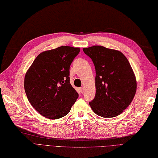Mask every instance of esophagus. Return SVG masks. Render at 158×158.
<instances>
[{
    "label": "esophagus",
    "instance_id": "esophagus-1",
    "mask_svg": "<svg viewBox=\"0 0 158 158\" xmlns=\"http://www.w3.org/2000/svg\"><path fill=\"white\" fill-rule=\"evenodd\" d=\"M84 90H85V88L83 87V86H82V87L80 88V91L81 93H84Z\"/></svg>",
    "mask_w": 158,
    "mask_h": 158
}]
</instances>
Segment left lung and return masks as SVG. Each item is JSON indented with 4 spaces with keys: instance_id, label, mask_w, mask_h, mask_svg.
Returning a JSON list of instances; mask_svg holds the SVG:
<instances>
[{
    "instance_id": "left-lung-1",
    "label": "left lung",
    "mask_w": 158,
    "mask_h": 158,
    "mask_svg": "<svg viewBox=\"0 0 158 158\" xmlns=\"http://www.w3.org/2000/svg\"><path fill=\"white\" fill-rule=\"evenodd\" d=\"M96 69L94 98L89 102L94 112L114 118L129 106L136 90V81L128 60L118 50L102 46L84 48Z\"/></svg>"
}]
</instances>
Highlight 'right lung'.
Here are the masks:
<instances>
[{"label":"right lung","mask_w":158,"mask_h":158,"mask_svg":"<svg viewBox=\"0 0 158 158\" xmlns=\"http://www.w3.org/2000/svg\"><path fill=\"white\" fill-rule=\"evenodd\" d=\"M79 48L60 47L39 54L25 74L24 89L35 110L56 119L67 115L79 94L70 84L69 67Z\"/></svg>","instance_id":"right-lung-1"}]
</instances>
